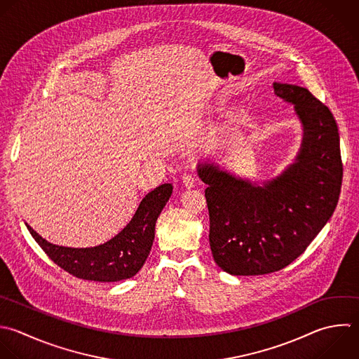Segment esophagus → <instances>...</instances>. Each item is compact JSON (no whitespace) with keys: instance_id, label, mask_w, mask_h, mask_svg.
Masks as SVG:
<instances>
[{"instance_id":"34e87169","label":"esophagus","mask_w":359,"mask_h":359,"mask_svg":"<svg viewBox=\"0 0 359 359\" xmlns=\"http://www.w3.org/2000/svg\"><path fill=\"white\" fill-rule=\"evenodd\" d=\"M196 177L194 175V174H184L182 175V184L187 187V188H192V187H195V184H196Z\"/></svg>"}]
</instances>
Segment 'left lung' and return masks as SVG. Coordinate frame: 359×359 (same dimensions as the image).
Instances as JSON below:
<instances>
[{"label": "left lung", "mask_w": 359, "mask_h": 359, "mask_svg": "<svg viewBox=\"0 0 359 359\" xmlns=\"http://www.w3.org/2000/svg\"><path fill=\"white\" fill-rule=\"evenodd\" d=\"M272 88L294 105L303 125L296 161L264 187L212 164L198 170L208 184L210 250L231 275L271 273L293 262L328 222L341 192L339 135L331 111L303 87L273 83Z\"/></svg>", "instance_id": "left-lung-1"}]
</instances>
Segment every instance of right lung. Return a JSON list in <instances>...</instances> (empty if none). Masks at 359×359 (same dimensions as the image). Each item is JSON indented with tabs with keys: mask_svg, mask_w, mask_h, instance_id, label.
Masks as SVG:
<instances>
[{
	"mask_svg": "<svg viewBox=\"0 0 359 359\" xmlns=\"http://www.w3.org/2000/svg\"><path fill=\"white\" fill-rule=\"evenodd\" d=\"M172 194L171 184H163L140 202L129 224L109 241L91 248L62 247L46 241L29 224V233L48 257L70 275L95 282H118L136 275L146 262L157 217Z\"/></svg>",
	"mask_w": 359,
	"mask_h": 359,
	"instance_id": "right-lung-1",
	"label": "right lung"
}]
</instances>
